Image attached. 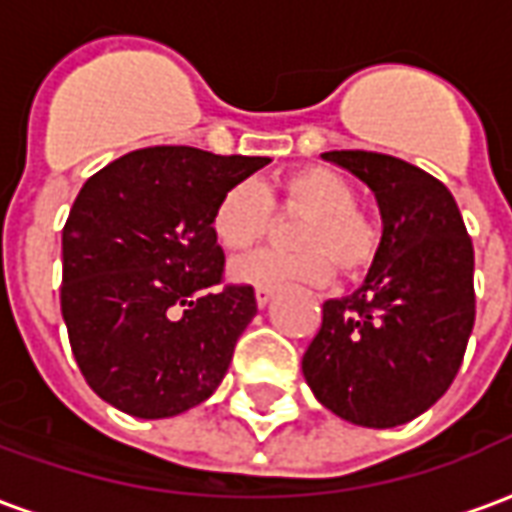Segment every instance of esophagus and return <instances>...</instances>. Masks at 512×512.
<instances>
[{
	"label": "esophagus",
	"mask_w": 512,
	"mask_h": 512,
	"mask_svg": "<svg viewBox=\"0 0 512 512\" xmlns=\"http://www.w3.org/2000/svg\"><path fill=\"white\" fill-rule=\"evenodd\" d=\"M271 296H274V288H268V285H260V288L255 290L257 307H266L268 301H271Z\"/></svg>",
	"instance_id": "obj_1"
}]
</instances>
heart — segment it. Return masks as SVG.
<instances>
[{
  "label": "heart",
  "mask_w": 512,
  "mask_h": 512,
  "mask_svg": "<svg viewBox=\"0 0 512 512\" xmlns=\"http://www.w3.org/2000/svg\"><path fill=\"white\" fill-rule=\"evenodd\" d=\"M274 205L285 213H304L293 233L299 252H257L230 266V277L244 285H323L332 277V263L345 277L373 266L381 249V224L356 208V191L329 167L290 169L279 180ZM274 211L266 189L255 180H241L224 191L211 216V233L224 252H246L271 230Z\"/></svg>",
  "instance_id": "b5f03b06"
}]
</instances>
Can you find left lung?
I'll return each instance as SVG.
<instances>
[{
  "label": "left lung",
  "mask_w": 512,
  "mask_h": 512,
  "mask_svg": "<svg viewBox=\"0 0 512 512\" xmlns=\"http://www.w3.org/2000/svg\"><path fill=\"white\" fill-rule=\"evenodd\" d=\"M373 189L384 238L362 288L323 304L301 359L312 395L362 428L428 411L466 354L474 326V249L450 189L403 158L329 150Z\"/></svg>",
  "instance_id": "8db88e82"
}]
</instances>
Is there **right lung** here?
I'll return each mask as SVG.
<instances>
[{
	"label": "right lung",
	"instance_id": "add662e5",
	"mask_svg": "<svg viewBox=\"0 0 512 512\" xmlns=\"http://www.w3.org/2000/svg\"><path fill=\"white\" fill-rule=\"evenodd\" d=\"M271 161L158 145L95 172L62 230V318L95 395L164 419L216 392L257 315L252 285H222L211 216Z\"/></svg>",
	"mask_w": 512,
	"mask_h": 512
}]
</instances>
